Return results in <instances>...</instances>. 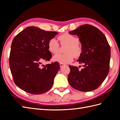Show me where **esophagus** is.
<instances>
[{
	"label": "esophagus",
	"mask_w": 120,
	"mask_h": 120,
	"mask_svg": "<svg viewBox=\"0 0 120 120\" xmlns=\"http://www.w3.org/2000/svg\"><path fill=\"white\" fill-rule=\"evenodd\" d=\"M65 64H61V63H60V68H61V67H63V66H65Z\"/></svg>",
	"instance_id": "1"
}]
</instances>
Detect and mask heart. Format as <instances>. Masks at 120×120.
<instances>
[{
	"instance_id": "obj_1",
	"label": "heart",
	"mask_w": 120,
	"mask_h": 120,
	"mask_svg": "<svg viewBox=\"0 0 120 120\" xmlns=\"http://www.w3.org/2000/svg\"><path fill=\"white\" fill-rule=\"evenodd\" d=\"M61 45H67L64 54L57 53L53 57V60L61 64H68L74 60V56L77 58L82 54V49L79 44V39L75 36L65 33L59 37ZM60 45L55 38L50 39L48 42V49L52 53H56L59 50Z\"/></svg>"
}]
</instances>
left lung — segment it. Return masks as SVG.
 Here are the masks:
<instances>
[{
  "label": "left lung",
  "mask_w": 120,
  "mask_h": 120,
  "mask_svg": "<svg viewBox=\"0 0 120 120\" xmlns=\"http://www.w3.org/2000/svg\"><path fill=\"white\" fill-rule=\"evenodd\" d=\"M69 34L77 35L79 38L82 51L77 61L83 64V68L79 70L77 67L69 66L68 82L79 91H92L99 87L108 75L110 45L103 32L90 24L82 25Z\"/></svg>",
  "instance_id": "obj_1"
}]
</instances>
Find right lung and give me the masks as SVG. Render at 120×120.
<instances>
[{"label": "right lung", "instance_id": "1", "mask_svg": "<svg viewBox=\"0 0 120 120\" xmlns=\"http://www.w3.org/2000/svg\"><path fill=\"white\" fill-rule=\"evenodd\" d=\"M56 34V31L28 26L13 38L9 56L10 68L14 83L25 92L41 94L52 86L60 64L56 61L43 66L41 64L51 59L48 42Z\"/></svg>", "mask_w": 120, "mask_h": 120}]
</instances>
